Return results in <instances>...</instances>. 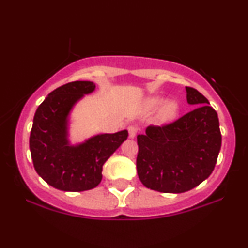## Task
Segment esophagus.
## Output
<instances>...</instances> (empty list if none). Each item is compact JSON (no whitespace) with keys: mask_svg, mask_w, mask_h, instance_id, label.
<instances>
[{"mask_svg":"<svg viewBox=\"0 0 248 248\" xmlns=\"http://www.w3.org/2000/svg\"><path fill=\"white\" fill-rule=\"evenodd\" d=\"M128 133H129V138L134 139L139 133V128L136 126H129L128 127Z\"/></svg>","mask_w":248,"mask_h":248,"instance_id":"34e87169","label":"esophagus"}]
</instances>
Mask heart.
I'll return each mask as SVG.
<instances>
[{
  "label": "heart",
  "mask_w": 248,
  "mask_h": 248,
  "mask_svg": "<svg viewBox=\"0 0 248 248\" xmlns=\"http://www.w3.org/2000/svg\"><path fill=\"white\" fill-rule=\"evenodd\" d=\"M163 104V98L162 96H153V98L148 99L146 101V107L147 110H155L156 108H158L161 105ZM179 106L176 101H167L166 104H163V106L161 107L160 114H158V119L162 122H170L176 118L178 114Z\"/></svg>",
  "instance_id": "obj_1"
}]
</instances>
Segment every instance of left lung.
<instances>
[{
	"label": "left lung",
	"instance_id": "left-lung-1",
	"mask_svg": "<svg viewBox=\"0 0 248 248\" xmlns=\"http://www.w3.org/2000/svg\"><path fill=\"white\" fill-rule=\"evenodd\" d=\"M186 90L195 109L171 124L147 127L146 134L138 135L136 169L148 189L189 191L205 181L217 163L221 147L217 112L197 90Z\"/></svg>",
	"mask_w": 248,
	"mask_h": 248
}]
</instances>
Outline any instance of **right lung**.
Segmentation results:
<instances>
[{"label": "right lung", "instance_id": "1", "mask_svg": "<svg viewBox=\"0 0 248 248\" xmlns=\"http://www.w3.org/2000/svg\"><path fill=\"white\" fill-rule=\"evenodd\" d=\"M95 90L92 81H72L56 88L37 108L30 134L33 167L51 186L80 192L98 186L102 166L127 140L128 132L99 134L71 146L69 115L85 94Z\"/></svg>", "mask_w": 248, "mask_h": 248}]
</instances>
